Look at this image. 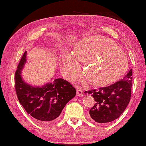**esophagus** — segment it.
<instances>
[{"instance_id": "34e87169", "label": "esophagus", "mask_w": 146, "mask_h": 146, "mask_svg": "<svg viewBox=\"0 0 146 146\" xmlns=\"http://www.w3.org/2000/svg\"><path fill=\"white\" fill-rule=\"evenodd\" d=\"M76 94L78 96H84V92H83L82 89L80 87H78L77 90H76Z\"/></svg>"}]
</instances>
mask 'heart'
Here are the masks:
<instances>
[{
	"mask_svg": "<svg viewBox=\"0 0 146 146\" xmlns=\"http://www.w3.org/2000/svg\"><path fill=\"white\" fill-rule=\"evenodd\" d=\"M84 62L83 74L89 85L104 87L117 82L129 66L127 56L113 41L102 36H89L75 44L72 55L64 53L60 59L62 70L74 78L79 71L76 61Z\"/></svg>",
	"mask_w": 146,
	"mask_h": 146,
	"instance_id": "1",
	"label": "heart"
}]
</instances>
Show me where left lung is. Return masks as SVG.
Wrapping results in <instances>:
<instances>
[{
	"mask_svg": "<svg viewBox=\"0 0 146 146\" xmlns=\"http://www.w3.org/2000/svg\"><path fill=\"white\" fill-rule=\"evenodd\" d=\"M132 76L131 69L122 80L110 86L85 91L95 99V104L89 110L92 120L99 123H108L121 115L131 100Z\"/></svg>",
	"mask_w": 146,
	"mask_h": 146,
	"instance_id": "obj_1",
	"label": "left lung"
}]
</instances>
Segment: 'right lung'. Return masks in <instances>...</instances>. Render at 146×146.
Returning <instances> with one entry per match:
<instances>
[{"label":"right lung","instance_id":"right-lung-1","mask_svg":"<svg viewBox=\"0 0 146 146\" xmlns=\"http://www.w3.org/2000/svg\"><path fill=\"white\" fill-rule=\"evenodd\" d=\"M26 54L25 51L15 73V88L19 101L25 111L39 121L55 122L67 102L75 96L76 89L62 78L55 79L42 87L25 83L21 72L26 62Z\"/></svg>","mask_w":146,"mask_h":146}]
</instances>
